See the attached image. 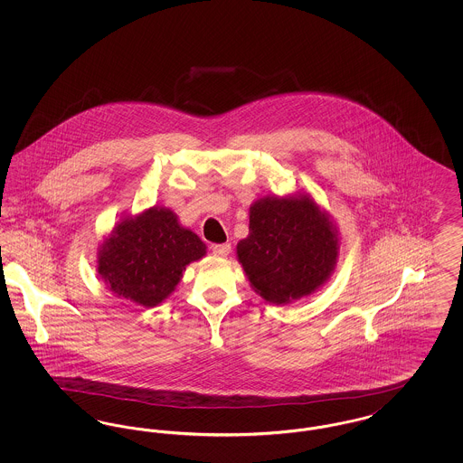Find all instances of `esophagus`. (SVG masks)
<instances>
[{"label":"esophagus","instance_id":"1","mask_svg":"<svg viewBox=\"0 0 463 463\" xmlns=\"http://www.w3.org/2000/svg\"><path fill=\"white\" fill-rule=\"evenodd\" d=\"M212 253L217 257H227L231 253V242H222V244H212L210 246Z\"/></svg>","mask_w":463,"mask_h":463}]
</instances>
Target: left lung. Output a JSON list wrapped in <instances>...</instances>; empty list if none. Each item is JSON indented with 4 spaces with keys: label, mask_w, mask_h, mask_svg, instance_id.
Here are the masks:
<instances>
[{
    "label": "left lung",
    "mask_w": 463,
    "mask_h": 463,
    "mask_svg": "<svg viewBox=\"0 0 463 463\" xmlns=\"http://www.w3.org/2000/svg\"><path fill=\"white\" fill-rule=\"evenodd\" d=\"M238 259L253 289L272 304L307 297L330 278L338 238L326 213L308 196L257 199Z\"/></svg>",
    "instance_id": "8db88e82"
}]
</instances>
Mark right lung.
<instances>
[{
	"label": "right lung",
	"mask_w": 463,
	"mask_h": 463,
	"mask_svg": "<svg viewBox=\"0 0 463 463\" xmlns=\"http://www.w3.org/2000/svg\"><path fill=\"white\" fill-rule=\"evenodd\" d=\"M206 253L204 242L182 227L168 208H149L119 222L99 250V274L112 293L156 307L175 289L182 270Z\"/></svg>",
	"instance_id": "right-lung-1"
}]
</instances>
